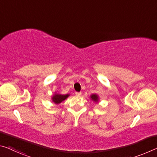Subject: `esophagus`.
<instances>
[{"mask_svg": "<svg viewBox=\"0 0 157 157\" xmlns=\"http://www.w3.org/2000/svg\"><path fill=\"white\" fill-rule=\"evenodd\" d=\"M75 94L77 96H80L82 93H81V92H75Z\"/></svg>", "mask_w": 157, "mask_h": 157, "instance_id": "obj_1", "label": "esophagus"}]
</instances>
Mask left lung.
I'll list each match as a JSON object with an SVG mask.
<instances>
[{
    "label": "left lung",
    "instance_id": "1",
    "mask_svg": "<svg viewBox=\"0 0 157 157\" xmlns=\"http://www.w3.org/2000/svg\"><path fill=\"white\" fill-rule=\"evenodd\" d=\"M90 98H91V100L93 101L94 102H95V103H98V101H99V97L96 94H92V95H91L90 96Z\"/></svg>",
    "mask_w": 157,
    "mask_h": 157
}]
</instances>
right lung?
<instances>
[{"instance_id":"obj_1","label":"right lung","mask_w":157,"mask_h":157,"mask_svg":"<svg viewBox=\"0 0 157 157\" xmlns=\"http://www.w3.org/2000/svg\"><path fill=\"white\" fill-rule=\"evenodd\" d=\"M70 96V94H66V95H63V94H58V93H55L52 97V102H54V103L58 105V104L61 103L62 101H63L64 100L68 98V97Z\"/></svg>"}]
</instances>
